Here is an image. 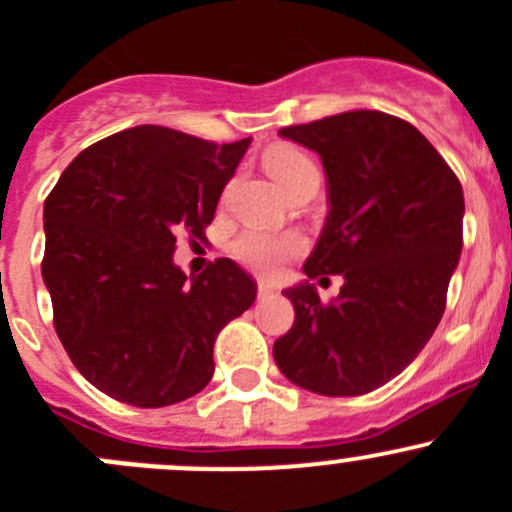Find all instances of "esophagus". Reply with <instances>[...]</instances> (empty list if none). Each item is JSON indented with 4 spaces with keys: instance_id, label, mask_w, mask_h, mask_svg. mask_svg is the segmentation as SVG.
<instances>
[{
    "instance_id": "34e87169",
    "label": "esophagus",
    "mask_w": 512,
    "mask_h": 512,
    "mask_svg": "<svg viewBox=\"0 0 512 512\" xmlns=\"http://www.w3.org/2000/svg\"><path fill=\"white\" fill-rule=\"evenodd\" d=\"M276 296V288L268 286V283H258V298H273Z\"/></svg>"
}]
</instances>
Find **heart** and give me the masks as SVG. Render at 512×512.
<instances>
[{"instance_id":"obj_1","label":"heart","mask_w":512,"mask_h":512,"mask_svg":"<svg viewBox=\"0 0 512 512\" xmlns=\"http://www.w3.org/2000/svg\"><path fill=\"white\" fill-rule=\"evenodd\" d=\"M266 169L276 179V184L286 191L301 184L303 179L318 176L316 164L293 146H273L266 154ZM303 249H306V239L296 231H273L263 229V226H246L231 241V254L236 261L261 276H276L283 263L301 256Z\"/></svg>"}]
</instances>
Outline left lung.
Instances as JSON below:
<instances>
[{"label": "left lung", "instance_id": "8db88e82", "mask_svg": "<svg viewBox=\"0 0 512 512\" xmlns=\"http://www.w3.org/2000/svg\"><path fill=\"white\" fill-rule=\"evenodd\" d=\"M278 134L323 161L328 216L303 263L343 276L323 303L286 288L296 321L273 343L283 376L321 396H363L396 378L433 336L463 249V186L433 144L383 111H343Z\"/></svg>", "mask_w": 512, "mask_h": 512}]
</instances>
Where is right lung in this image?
<instances>
[{
  "label": "right lung",
  "instance_id": "obj_1",
  "mask_svg": "<svg viewBox=\"0 0 512 512\" xmlns=\"http://www.w3.org/2000/svg\"><path fill=\"white\" fill-rule=\"evenodd\" d=\"M249 144L134 126L84 149L44 201L54 328L106 396L164 408L214 376L216 336L251 308L256 283L231 258L186 281L176 236L204 239Z\"/></svg>",
  "mask_w": 512,
  "mask_h": 512
}]
</instances>
